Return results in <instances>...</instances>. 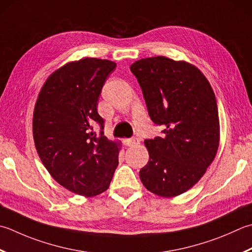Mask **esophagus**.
<instances>
[{
  "label": "esophagus",
  "instance_id": "34e87169",
  "mask_svg": "<svg viewBox=\"0 0 252 252\" xmlns=\"http://www.w3.org/2000/svg\"><path fill=\"white\" fill-rule=\"evenodd\" d=\"M139 143H140V141L137 140V139H135V137H131V139L125 140V144H126V146H129V147L135 146V145L139 144Z\"/></svg>",
  "mask_w": 252,
  "mask_h": 252
}]
</instances>
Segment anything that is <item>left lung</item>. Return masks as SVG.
I'll return each mask as SVG.
<instances>
[{"instance_id": "1", "label": "left lung", "mask_w": 252, "mask_h": 252, "mask_svg": "<svg viewBox=\"0 0 252 252\" xmlns=\"http://www.w3.org/2000/svg\"><path fill=\"white\" fill-rule=\"evenodd\" d=\"M147 110L162 136L145 140L149 162L140 170L145 188L162 198L188 191L205 174L220 144L215 94L198 67L166 57L145 58L130 66Z\"/></svg>"}]
</instances>
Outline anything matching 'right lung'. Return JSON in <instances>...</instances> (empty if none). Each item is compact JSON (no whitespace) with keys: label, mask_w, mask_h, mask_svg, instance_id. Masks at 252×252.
<instances>
[{"label":"right lung","mask_w":252,"mask_h":252,"mask_svg":"<svg viewBox=\"0 0 252 252\" xmlns=\"http://www.w3.org/2000/svg\"><path fill=\"white\" fill-rule=\"evenodd\" d=\"M116 65L97 58L68 62L47 78L34 105L38 155L52 178L76 194L102 193L119 164L120 142L93 131L95 123L103 129L97 101Z\"/></svg>","instance_id":"add662e5"}]
</instances>
